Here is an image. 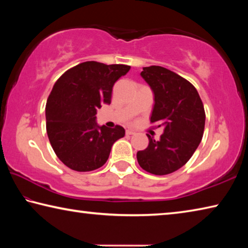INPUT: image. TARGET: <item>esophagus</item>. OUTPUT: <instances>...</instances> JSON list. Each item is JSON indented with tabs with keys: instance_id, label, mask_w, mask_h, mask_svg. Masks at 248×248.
Listing matches in <instances>:
<instances>
[{
	"instance_id": "obj_1",
	"label": "esophagus",
	"mask_w": 248,
	"mask_h": 248,
	"mask_svg": "<svg viewBox=\"0 0 248 248\" xmlns=\"http://www.w3.org/2000/svg\"><path fill=\"white\" fill-rule=\"evenodd\" d=\"M125 133H127L128 136H131V134H134V133H136V131H134V130H131V129H128L127 131H125Z\"/></svg>"
}]
</instances>
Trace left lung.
Here are the masks:
<instances>
[{
    "instance_id": "left-lung-1",
    "label": "left lung",
    "mask_w": 248,
    "mask_h": 248,
    "mask_svg": "<svg viewBox=\"0 0 248 248\" xmlns=\"http://www.w3.org/2000/svg\"><path fill=\"white\" fill-rule=\"evenodd\" d=\"M141 77L154 94L151 123L164 127L161 139L149 138L145 150L137 153L139 165L154 175H167L189 161L203 136L202 100L190 82L158 65L143 68Z\"/></svg>"
}]
</instances>
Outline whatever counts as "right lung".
Wrapping results in <instances>:
<instances>
[{
	"instance_id": "add662e5",
	"label": "right lung",
	"mask_w": 248,
	"mask_h": 248,
	"mask_svg": "<svg viewBox=\"0 0 248 248\" xmlns=\"http://www.w3.org/2000/svg\"><path fill=\"white\" fill-rule=\"evenodd\" d=\"M129 70L124 64L87 61L54 83L46 105V127L54 153L69 169H99L107 162L112 144L124 137L121 125L99 127L96 114L103 104H110L112 86Z\"/></svg>"
}]
</instances>
